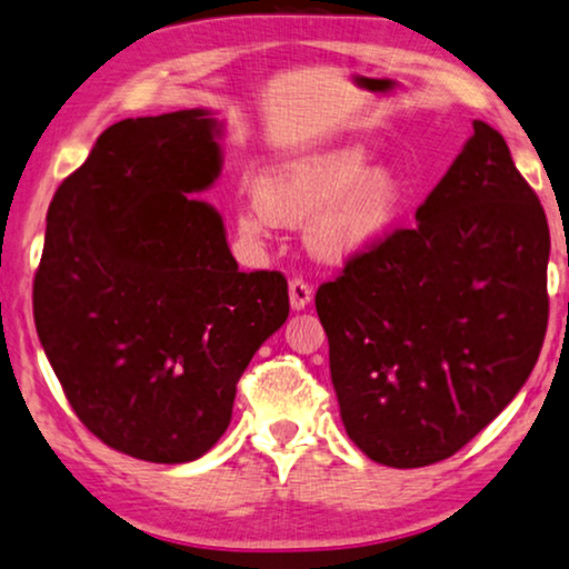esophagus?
Returning <instances> with one entry per match:
<instances>
[{
    "label": "esophagus",
    "mask_w": 569,
    "mask_h": 569,
    "mask_svg": "<svg viewBox=\"0 0 569 569\" xmlns=\"http://www.w3.org/2000/svg\"><path fill=\"white\" fill-rule=\"evenodd\" d=\"M312 293H315L312 286H309L301 276H293L289 280V299H291V307L297 309V312H299V309H305L309 301H312Z\"/></svg>",
    "instance_id": "obj_1"
}]
</instances>
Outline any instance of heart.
Instances as JSON below:
<instances>
[{"mask_svg": "<svg viewBox=\"0 0 569 569\" xmlns=\"http://www.w3.org/2000/svg\"><path fill=\"white\" fill-rule=\"evenodd\" d=\"M403 184L390 169L369 171L361 148H338L280 166L260 184V197L239 210V229L252 239L268 237L280 221H297L322 206L312 241L325 257H346L375 247L396 229L403 210Z\"/></svg>", "mask_w": 569, "mask_h": 569, "instance_id": "1", "label": "heart"}]
</instances>
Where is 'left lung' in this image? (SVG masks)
I'll return each mask as SVG.
<instances>
[{
	"label": "left lung",
	"instance_id": "1",
	"mask_svg": "<svg viewBox=\"0 0 569 569\" xmlns=\"http://www.w3.org/2000/svg\"><path fill=\"white\" fill-rule=\"evenodd\" d=\"M549 223L502 134L473 121L416 223L317 289L348 437L375 463L456 456L518 396L549 322Z\"/></svg>",
	"mask_w": 569,
	"mask_h": 569
}]
</instances>
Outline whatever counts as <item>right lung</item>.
<instances>
[{"label":"right lung","instance_id":"right-lung-1","mask_svg":"<svg viewBox=\"0 0 569 569\" xmlns=\"http://www.w3.org/2000/svg\"><path fill=\"white\" fill-rule=\"evenodd\" d=\"M218 132L202 109L121 119L47 216L38 338L90 435L148 463L213 448L289 317L283 272H241L221 216L192 197L221 173Z\"/></svg>","mask_w":569,"mask_h":569}]
</instances>
